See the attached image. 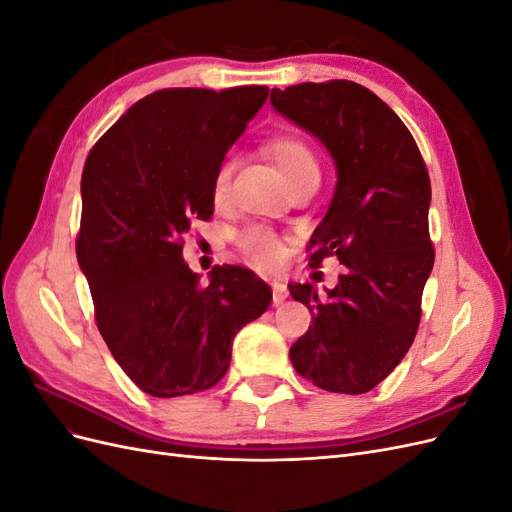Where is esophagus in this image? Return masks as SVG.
<instances>
[{"label":"esophagus","instance_id":"34e87169","mask_svg":"<svg viewBox=\"0 0 512 512\" xmlns=\"http://www.w3.org/2000/svg\"><path fill=\"white\" fill-rule=\"evenodd\" d=\"M271 288H273V303L275 305L284 303V299L288 297V286L282 280H271Z\"/></svg>","mask_w":512,"mask_h":512}]
</instances>
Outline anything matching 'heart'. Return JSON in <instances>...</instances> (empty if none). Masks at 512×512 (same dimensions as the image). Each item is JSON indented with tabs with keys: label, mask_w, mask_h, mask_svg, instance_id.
<instances>
[{
	"label": "heart",
	"mask_w": 512,
	"mask_h": 512,
	"mask_svg": "<svg viewBox=\"0 0 512 512\" xmlns=\"http://www.w3.org/2000/svg\"><path fill=\"white\" fill-rule=\"evenodd\" d=\"M267 156L280 168V173L290 188L292 183H297L305 177L318 175L320 166L314 156V151L309 145L297 136H275L267 143ZM232 170H235V162L230 158L222 160V164L215 168L213 175V196L215 200H222L228 194ZM241 250L250 256L258 267H277L286 256L284 241L271 232L265 226H252L247 228L239 237Z\"/></svg>",
	"instance_id": "heart-1"
}]
</instances>
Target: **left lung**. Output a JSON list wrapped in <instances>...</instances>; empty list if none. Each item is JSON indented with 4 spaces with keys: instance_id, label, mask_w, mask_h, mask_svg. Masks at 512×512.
<instances>
[{
    "instance_id": "1",
    "label": "left lung",
    "mask_w": 512,
    "mask_h": 512,
    "mask_svg": "<svg viewBox=\"0 0 512 512\" xmlns=\"http://www.w3.org/2000/svg\"><path fill=\"white\" fill-rule=\"evenodd\" d=\"M271 104L316 136L335 164L327 213L309 239V265L346 267L327 297L288 284L312 324L290 348L297 374L331 393L374 389L404 359L433 269L431 183L412 134L374 91L352 81L271 89Z\"/></svg>"
}]
</instances>
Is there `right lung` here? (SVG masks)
<instances>
[{"instance_id": "1", "label": "right lung", "mask_w": 512, "mask_h": 512, "mask_svg": "<svg viewBox=\"0 0 512 512\" xmlns=\"http://www.w3.org/2000/svg\"><path fill=\"white\" fill-rule=\"evenodd\" d=\"M260 85L162 89L132 104L89 151L76 258L100 335L130 380L153 397L218 384L232 339L271 305L243 267L200 284L181 235L213 213V175L267 102Z\"/></svg>"}]
</instances>
